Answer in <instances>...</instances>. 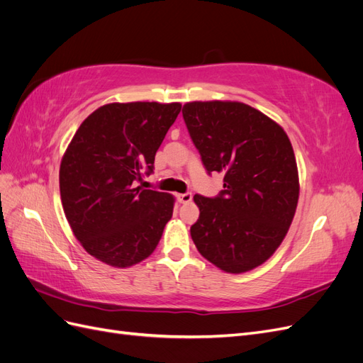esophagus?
Listing matches in <instances>:
<instances>
[{
	"label": "esophagus",
	"instance_id": "1",
	"mask_svg": "<svg viewBox=\"0 0 363 363\" xmlns=\"http://www.w3.org/2000/svg\"><path fill=\"white\" fill-rule=\"evenodd\" d=\"M179 201L183 203V204H188L192 201V194L191 192H184V194H180L179 195Z\"/></svg>",
	"mask_w": 363,
	"mask_h": 363
}]
</instances>
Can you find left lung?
<instances>
[{"mask_svg": "<svg viewBox=\"0 0 363 363\" xmlns=\"http://www.w3.org/2000/svg\"><path fill=\"white\" fill-rule=\"evenodd\" d=\"M183 119L207 174L223 172L213 199L196 194L191 236L200 255L225 272L262 265L286 236L298 203L295 155L284 130L244 103L194 101Z\"/></svg>", "mask_w": 363, "mask_h": 363, "instance_id": "8db88e82", "label": "left lung"}]
</instances>
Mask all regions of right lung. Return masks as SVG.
<instances>
[{
    "label": "right lung",
    "instance_id": "1",
    "mask_svg": "<svg viewBox=\"0 0 363 363\" xmlns=\"http://www.w3.org/2000/svg\"><path fill=\"white\" fill-rule=\"evenodd\" d=\"M182 104L112 103L87 116L65 151L59 182L65 215L95 259L127 268L157 247L174 196L142 189L144 174Z\"/></svg>",
    "mask_w": 363,
    "mask_h": 363
}]
</instances>
